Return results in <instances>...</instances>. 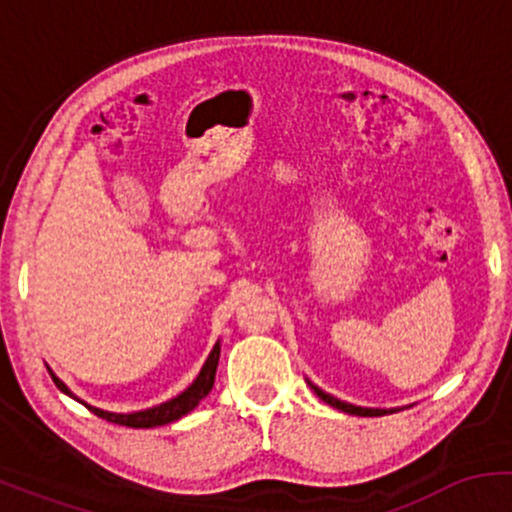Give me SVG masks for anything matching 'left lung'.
I'll use <instances>...</instances> for the list:
<instances>
[{
    "label": "left lung",
    "mask_w": 512,
    "mask_h": 512,
    "mask_svg": "<svg viewBox=\"0 0 512 512\" xmlns=\"http://www.w3.org/2000/svg\"><path fill=\"white\" fill-rule=\"evenodd\" d=\"M305 383L310 385V390H313L315 395L322 399V402H327V404H330V407H334V409H342L344 414H354V416H385V414H395V411H399V407H395V409H373V407H356V404H351V402H342V399H337V397L327 395L325 390H320V387H317L315 383H310V380H305Z\"/></svg>",
    "instance_id": "8db88e82"
}]
</instances>
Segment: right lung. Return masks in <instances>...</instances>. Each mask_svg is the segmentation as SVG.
Here are the masks:
<instances>
[{
  "instance_id": "obj_1",
  "label": "right lung",
  "mask_w": 512,
  "mask_h": 512,
  "mask_svg": "<svg viewBox=\"0 0 512 512\" xmlns=\"http://www.w3.org/2000/svg\"><path fill=\"white\" fill-rule=\"evenodd\" d=\"M219 356H221V344L216 342L214 349H211V354L207 356V361H204L202 370H199V375L195 380H192V385L187 387V390H182L178 397L168 399V402H161V404H156V407H149V409H142V411H132V414H117V411H105V409L91 407V404H86L84 399L76 397L74 392L69 390V387L64 385L55 373H52V368H48V373L52 375V380H55V385L60 387L64 395H69L72 399H76V402H81L86 409H91L93 414L101 416V419L113 421V424H120V426H129V428H154V426L173 424V421H178L180 416L190 414V411L195 409L197 404L209 395L211 387H214Z\"/></svg>"
}]
</instances>
